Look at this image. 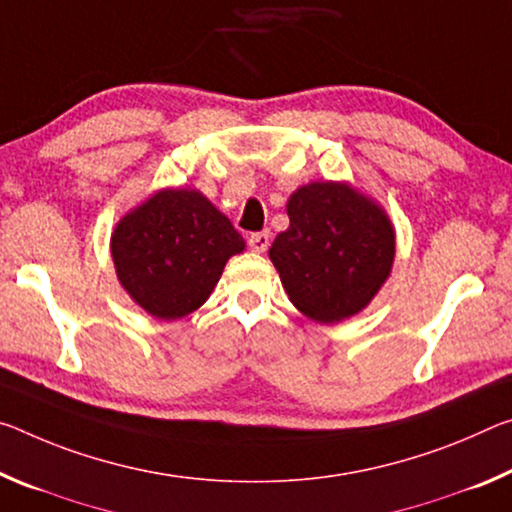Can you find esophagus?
<instances>
[{
    "instance_id": "34e87169",
    "label": "esophagus",
    "mask_w": 512,
    "mask_h": 512,
    "mask_svg": "<svg viewBox=\"0 0 512 512\" xmlns=\"http://www.w3.org/2000/svg\"><path fill=\"white\" fill-rule=\"evenodd\" d=\"M269 243H271L269 232H255L248 237V246L253 248L255 253H264V250L269 248Z\"/></svg>"
}]
</instances>
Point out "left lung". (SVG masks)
Instances as JSON below:
<instances>
[{"label":"left lung","mask_w":512,"mask_h":512,"mask_svg":"<svg viewBox=\"0 0 512 512\" xmlns=\"http://www.w3.org/2000/svg\"><path fill=\"white\" fill-rule=\"evenodd\" d=\"M289 227L269 250L282 287L321 323L358 314L387 280L394 227L383 209L346 184L312 182L287 202Z\"/></svg>","instance_id":"1"}]
</instances>
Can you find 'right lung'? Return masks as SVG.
Instances as JSON below:
<instances>
[{"instance_id":"obj_1","label":"right lung","mask_w":512,"mask_h":512,"mask_svg":"<svg viewBox=\"0 0 512 512\" xmlns=\"http://www.w3.org/2000/svg\"><path fill=\"white\" fill-rule=\"evenodd\" d=\"M243 237L202 193H154L118 223L111 257L120 285L145 312L173 321L205 303Z\"/></svg>"}]
</instances>
